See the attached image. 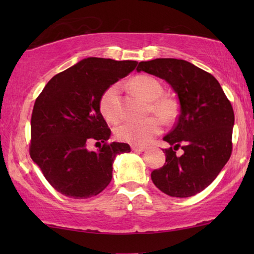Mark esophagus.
<instances>
[{"label":"esophagus","mask_w":254,"mask_h":254,"mask_svg":"<svg viewBox=\"0 0 254 254\" xmlns=\"http://www.w3.org/2000/svg\"><path fill=\"white\" fill-rule=\"evenodd\" d=\"M131 150L135 151V152H142L145 150L144 147H140V145H131Z\"/></svg>","instance_id":"34e87169"}]
</instances>
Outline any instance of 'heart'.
Here are the masks:
<instances>
[{"label": "heart", "mask_w": 254, "mask_h": 254, "mask_svg": "<svg viewBox=\"0 0 254 254\" xmlns=\"http://www.w3.org/2000/svg\"><path fill=\"white\" fill-rule=\"evenodd\" d=\"M129 86L133 91L149 104V112L165 124L175 121L178 114V106L175 99L163 96L164 89L158 79L149 75H138L130 79ZM99 109L103 117L111 124H116L121 118L119 86L113 84L103 92L99 100ZM162 124L158 118L135 123H125L116 129V136L119 141L135 145L148 143L152 137L161 133Z\"/></svg>", "instance_id": "heart-1"}]
</instances>
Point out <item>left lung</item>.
<instances>
[{"label":"left lung","mask_w":254,"mask_h":254,"mask_svg":"<svg viewBox=\"0 0 254 254\" xmlns=\"http://www.w3.org/2000/svg\"><path fill=\"white\" fill-rule=\"evenodd\" d=\"M136 70L165 79L179 98L176 126L163 140L165 163L151 172L158 190L170 196L189 197L209 186L232 151L235 114L220 83L209 72L178 59L142 61ZM182 147V156L175 150Z\"/></svg>","instance_id":"obj_1"}]
</instances>
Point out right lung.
<instances>
[{"label":"right lung","instance_id":"add662e5","mask_svg":"<svg viewBox=\"0 0 254 254\" xmlns=\"http://www.w3.org/2000/svg\"><path fill=\"white\" fill-rule=\"evenodd\" d=\"M136 61L88 58L59 72L34 103L31 117L30 156L47 182L72 199L99 194L112 179L117 155L127 143H109L111 129L100 113L103 92L133 71ZM91 141L103 143L97 152Z\"/></svg>","mask_w":254,"mask_h":254}]
</instances>
